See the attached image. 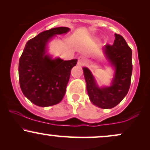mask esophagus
I'll return each instance as SVG.
<instances>
[{"label":"esophagus","mask_w":150,"mask_h":150,"mask_svg":"<svg viewBox=\"0 0 150 150\" xmlns=\"http://www.w3.org/2000/svg\"><path fill=\"white\" fill-rule=\"evenodd\" d=\"M85 63H86V59L84 57L81 56V57H78V61H77V64H78L79 66H84V65L85 64Z\"/></svg>","instance_id":"1"}]
</instances>
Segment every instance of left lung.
Instances as JSON below:
<instances>
[{
    "mask_svg": "<svg viewBox=\"0 0 150 150\" xmlns=\"http://www.w3.org/2000/svg\"><path fill=\"white\" fill-rule=\"evenodd\" d=\"M115 35L113 45H106L103 48L105 56L115 68L111 85L100 88L89 68H83L90 100L103 109L114 108L123 100L129 90L132 75V50L122 35Z\"/></svg>",
    "mask_w": 150,
    "mask_h": 150,
    "instance_id": "8db88e82",
    "label": "left lung"
}]
</instances>
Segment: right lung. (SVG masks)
Here are the masks:
<instances>
[{"label":"right lung","instance_id":"1","mask_svg":"<svg viewBox=\"0 0 150 150\" xmlns=\"http://www.w3.org/2000/svg\"><path fill=\"white\" fill-rule=\"evenodd\" d=\"M69 30L68 27L51 28L26 42L19 59V84L23 95L36 105H54L64 98L71 69L77 60L52 59L46 54L47 45L53 36Z\"/></svg>","mask_w":150,"mask_h":150}]
</instances>
